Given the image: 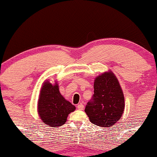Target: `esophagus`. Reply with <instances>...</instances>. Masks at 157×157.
<instances>
[{
    "instance_id": "1",
    "label": "esophagus",
    "mask_w": 157,
    "mask_h": 157,
    "mask_svg": "<svg viewBox=\"0 0 157 157\" xmlns=\"http://www.w3.org/2000/svg\"><path fill=\"white\" fill-rule=\"evenodd\" d=\"M77 109L78 110H82L84 109V105H82V103L79 104V105H77Z\"/></svg>"
}]
</instances>
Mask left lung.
<instances>
[{"label": "left lung", "instance_id": "1", "mask_svg": "<svg viewBox=\"0 0 157 157\" xmlns=\"http://www.w3.org/2000/svg\"><path fill=\"white\" fill-rule=\"evenodd\" d=\"M94 95L86 105L90 121L100 127L113 126L120 120L125 109V98L119 81L112 71L97 77Z\"/></svg>", "mask_w": 157, "mask_h": 157}]
</instances>
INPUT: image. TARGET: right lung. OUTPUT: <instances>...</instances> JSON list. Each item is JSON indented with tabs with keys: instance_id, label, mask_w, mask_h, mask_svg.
Segmentation results:
<instances>
[{
	"instance_id": "1",
	"label": "right lung",
	"mask_w": 157,
	"mask_h": 157,
	"mask_svg": "<svg viewBox=\"0 0 157 157\" xmlns=\"http://www.w3.org/2000/svg\"><path fill=\"white\" fill-rule=\"evenodd\" d=\"M75 106L66 100L59 91L57 82L52 85L46 80L40 92L37 112L46 126L58 127L65 124L68 115L75 111Z\"/></svg>"
}]
</instances>
